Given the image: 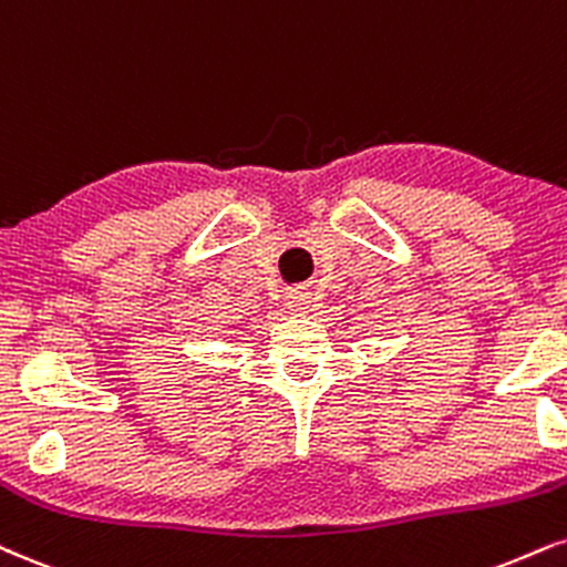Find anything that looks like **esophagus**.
Returning a JSON list of instances; mask_svg holds the SVG:
<instances>
[{
	"mask_svg": "<svg viewBox=\"0 0 567 567\" xmlns=\"http://www.w3.org/2000/svg\"><path fill=\"white\" fill-rule=\"evenodd\" d=\"M288 309L292 313H306L311 311V292L309 288H303V285H298V288H290L288 290Z\"/></svg>",
	"mask_w": 567,
	"mask_h": 567,
	"instance_id": "1",
	"label": "esophagus"
}]
</instances>
